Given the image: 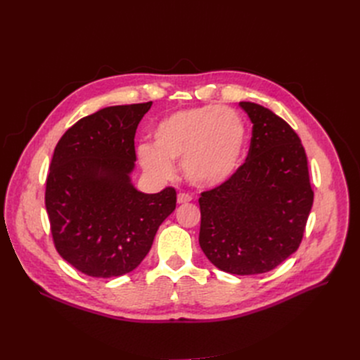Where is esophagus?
I'll list each match as a JSON object with an SVG mask.
<instances>
[{
  "label": "esophagus",
  "instance_id": "1",
  "mask_svg": "<svg viewBox=\"0 0 360 360\" xmlns=\"http://www.w3.org/2000/svg\"><path fill=\"white\" fill-rule=\"evenodd\" d=\"M192 200V196L187 195V193H179L177 195V203L183 205V203H189Z\"/></svg>",
  "mask_w": 360,
  "mask_h": 360
}]
</instances>
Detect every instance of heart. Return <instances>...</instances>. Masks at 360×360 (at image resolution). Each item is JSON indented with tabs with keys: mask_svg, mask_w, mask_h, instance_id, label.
Masks as SVG:
<instances>
[{
	"mask_svg": "<svg viewBox=\"0 0 360 360\" xmlns=\"http://www.w3.org/2000/svg\"><path fill=\"white\" fill-rule=\"evenodd\" d=\"M246 148V126L237 111L205 105L171 114L153 127L152 146H139V162L157 180H168L181 164L196 187H217L233 177Z\"/></svg>",
	"mask_w": 360,
	"mask_h": 360,
	"instance_id": "1",
	"label": "heart"
}]
</instances>
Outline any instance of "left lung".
Wrapping results in <instances>:
<instances>
[{
	"mask_svg": "<svg viewBox=\"0 0 360 360\" xmlns=\"http://www.w3.org/2000/svg\"><path fill=\"white\" fill-rule=\"evenodd\" d=\"M238 105L253 124L249 153L230 180L200 193L199 245L218 269L253 276L297 250L314 191L297 133L259 104Z\"/></svg>",
	"mask_w": 360,
	"mask_h": 360,
	"instance_id": "obj_1",
	"label": "left lung"
}]
</instances>
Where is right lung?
<instances>
[{
    "label": "right lung",
    "instance_id": "add662e5",
    "mask_svg": "<svg viewBox=\"0 0 360 360\" xmlns=\"http://www.w3.org/2000/svg\"><path fill=\"white\" fill-rule=\"evenodd\" d=\"M152 102L115 105L80 118L58 141L45 207L61 258L89 277L133 271L148 255L177 193H143L131 184L134 134Z\"/></svg>",
    "mask_w": 360,
    "mask_h": 360
}]
</instances>
